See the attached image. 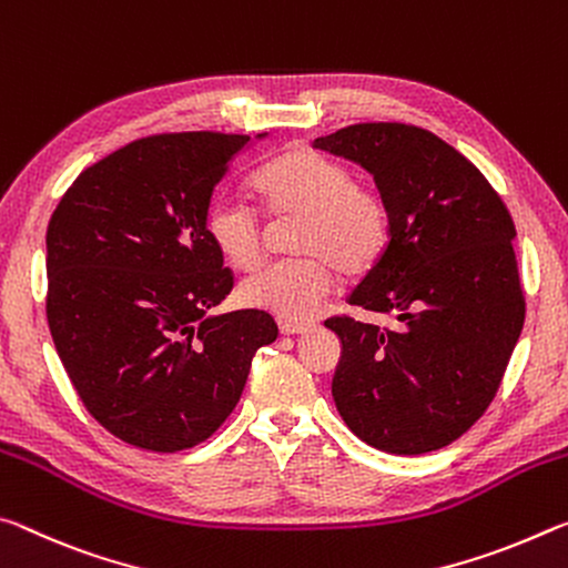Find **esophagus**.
<instances>
[{"label": "esophagus", "instance_id": "34e87169", "mask_svg": "<svg viewBox=\"0 0 568 568\" xmlns=\"http://www.w3.org/2000/svg\"><path fill=\"white\" fill-rule=\"evenodd\" d=\"M312 329L310 322H282L278 324V332L282 334H306Z\"/></svg>", "mask_w": 568, "mask_h": 568}]
</instances>
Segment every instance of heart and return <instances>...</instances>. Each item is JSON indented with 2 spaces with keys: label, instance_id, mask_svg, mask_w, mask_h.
<instances>
[{
  "label": "heart",
  "instance_id": "obj_1",
  "mask_svg": "<svg viewBox=\"0 0 568 568\" xmlns=\"http://www.w3.org/2000/svg\"><path fill=\"white\" fill-rule=\"evenodd\" d=\"M274 219H300L292 262L264 266L239 286L251 310L304 322L317 314L334 284V268L359 276L387 244V206L377 191L355 183L349 165L314 148L296 145L254 179ZM213 246L231 266L254 268L264 256V223L239 199H219L206 219Z\"/></svg>",
  "mask_w": 568,
  "mask_h": 568
}]
</instances>
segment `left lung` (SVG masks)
<instances>
[{"instance_id": "left-lung-1", "label": "left lung", "mask_w": 568, "mask_h": 568, "mask_svg": "<svg viewBox=\"0 0 568 568\" xmlns=\"http://www.w3.org/2000/svg\"><path fill=\"white\" fill-rule=\"evenodd\" d=\"M314 148L375 179L389 241L347 302L397 320L393 329L324 322L342 342L334 405L372 448L440 450L486 413L524 329L514 219L486 175L430 130L359 123Z\"/></svg>"}]
</instances>
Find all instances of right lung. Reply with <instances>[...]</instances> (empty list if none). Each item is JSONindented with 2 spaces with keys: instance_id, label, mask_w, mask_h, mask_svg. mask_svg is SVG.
Returning a JSON list of instances; mask_svg holds the SVG:
<instances>
[{
  "instance_id": "right-lung-1",
  "label": "right lung",
  "mask_w": 568,
  "mask_h": 568,
  "mask_svg": "<svg viewBox=\"0 0 568 568\" xmlns=\"http://www.w3.org/2000/svg\"><path fill=\"white\" fill-rule=\"evenodd\" d=\"M248 143L141 138L82 171L50 219L52 342L88 413L135 448L175 453L216 433L278 334L266 312L211 317L234 274L209 236V206Z\"/></svg>"
}]
</instances>
